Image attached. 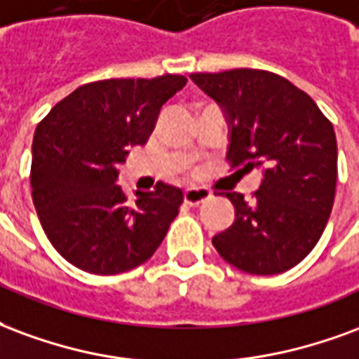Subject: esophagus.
<instances>
[{
    "instance_id": "1",
    "label": "esophagus",
    "mask_w": 359,
    "mask_h": 359,
    "mask_svg": "<svg viewBox=\"0 0 359 359\" xmlns=\"http://www.w3.org/2000/svg\"><path fill=\"white\" fill-rule=\"evenodd\" d=\"M210 195V191L205 189V187H189V189H185V193H183V201L189 206H197L201 203L208 201Z\"/></svg>"
}]
</instances>
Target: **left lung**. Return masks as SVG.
<instances>
[{
    "label": "left lung",
    "mask_w": 359,
    "mask_h": 359,
    "mask_svg": "<svg viewBox=\"0 0 359 359\" xmlns=\"http://www.w3.org/2000/svg\"><path fill=\"white\" fill-rule=\"evenodd\" d=\"M224 111L227 158L262 168L250 201L226 193L235 219L212 237L218 255L255 276H276L312 252L331 216L337 187V137L313 99L283 76L235 69L191 74Z\"/></svg>",
    "instance_id": "left-lung-1"
}]
</instances>
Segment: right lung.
Returning a JSON list of instances; mask_svg holds the SVG:
<instances>
[{"instance_id": "right-lung-1", "label": "right lung", "mask_w": 359, "mask_h": 359, "mask_svg": "<svg viewBox=\"0 0 359 359\" xmlns=\"http://www.w3.org/2000/svg\"><path fill=\"white\" fill-rule=\"evenodd\" d=\"M185 76L114 78L80 86L41 120L32 141L30 185L41 227L72 266L114 276L154 255L177 216L183 193L168 183L135 191L120 187L128 149L143 145L162 104Z\"/></svg>"}]
</instances>
